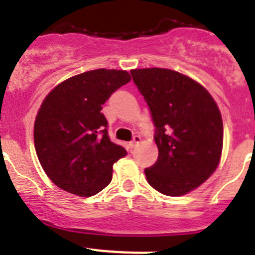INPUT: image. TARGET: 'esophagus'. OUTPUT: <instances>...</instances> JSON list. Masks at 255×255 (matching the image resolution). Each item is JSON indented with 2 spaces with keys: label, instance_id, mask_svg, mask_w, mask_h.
Returning <instances> with one entry per match:
<instances>
[{
  "label": "esophagus",
  "instance_id": "obj_1",
  "mask_svg": "<svg viewBox=\"0 0 255 255\" xmlns=\"http://www.w3.org/2000/svg\"><path fill=\"white\" fill-rule=\"evenodd\" d=\"M140 140H141L140 136H139V135H135L134 138H132V140L129 143L130 148H135V147H136V145H138V144L140 143Z\"/></svg>",
  "mask_w": 255,
  "mask_h": 255
}]
</instances>
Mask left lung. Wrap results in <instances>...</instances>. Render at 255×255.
<instances>
[{
  "label": "left lung",
  "instance_id": "left-lung-1",
  "mask_svg": "<svg viewBox=\"0 0 255 255\" xmlns=\"http://www.w3.org/2000/svg\"><path fill=\"white\" fill-rule=\"evenodd\" d=\"M155 126L158 159L145 168L152 188L168 197L188 194L215 172L224 144L217 103L203 85L170 69L130 71Z\"/></svg>",
  "mask_w": 255,
  "mask_h": 255
}]
</instances>
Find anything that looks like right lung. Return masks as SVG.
Segmentation results:
<instances>
[{
	"instance_id": "right-lung-1",
	"label": "right lung",
	"mask_w": 255,
	"mask_h": 255,
	"mask_svg": "<svg viewBox=\"0 0 255 255\" xmlns=\"http://www.w3.org/2000/svg\"><path fill=\"white\" fill-rule=\"evenodd\" d=\"M131 80L124 70L71 76L48 93L34 123V147L44 172L62 190L92 197L111 182L126 150L112 143L102 105Z\"/></svg>"
}]
</instances>
